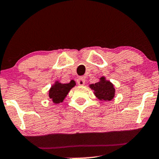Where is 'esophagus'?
Instances as JSON below:
<instances>
[{
  "instance_id": "34e87169",
  "label": "esophagus",
  "mask_w": 159,
  "mask_h": 159,
  "mask_svg": "<svg viewBox=\"0 0 159 159\" xmlns=\"http://www.w3.org/2000/svg\"><path fill=\"white\" fill-rule=\"evenodd\" d=\"M76 82H77V83L79 84L80 85H83L85 83V80L84 79L83 77H79L77 80H76Z\"/></svg>"
}]
</instances>
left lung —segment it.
<instances>
[{
    "label": "left lung",
    "instance_id": "left-lung-1",
    "mask_svg": "<svg viewBox=\"0 0 159 159\" xmlns=\"http://www.w3.org/2000/svg\"><path fill=\"white\" fill-rule=\"evenodd\" d=\"M89 87L94 91V94L98 100L102 101H110L115 98V89L114 85L105 76L100 78V81L94 84H91Z\"/></svg>",
    "mask_w": 159,
    "mask_h": 159
}]
</instances>
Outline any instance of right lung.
I'll return each mask as SVG.
<instances>
[{"label":"right lung","instance_id":"obj_1","mask_svg":"<svg viewBox=\"0 0 159 159\" xmlns=\"http://www.w3.org/2000/svg\"><path fill=\"white\" fill-rule=\"evenodd\" d=\"M75 85L76 83L74 80H71L69 83L65 84L56 81L49 90V98L55 104L62 102L70 89Z\"/></svg>","mask_w":159,"mask_h":159}]
</instances>
